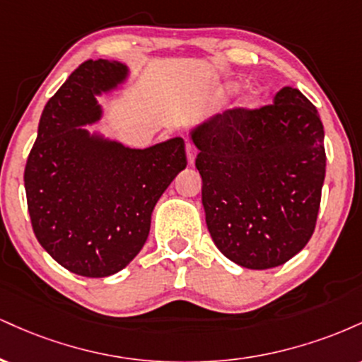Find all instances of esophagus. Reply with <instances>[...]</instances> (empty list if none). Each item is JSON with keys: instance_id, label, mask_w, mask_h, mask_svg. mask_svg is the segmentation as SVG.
I'll list each match as a JSON object with an SVG mask.
<instances>
[{"instance_id": "1", "label": "esophagus", "mask_w": 362, "mask_h": 362, "mask_svg": "<svg viewBox=\"0 0 362 362\" xmlns=\"http://www.w3.org/2000/svg\"><path fill=\"white\" fill-rule=\"evenodd\" d=\"M185 151H187V161H189V165H192L195 161V155H197V151H195V148L192 146V144H187Z\"/></svg>"}]
</instances>
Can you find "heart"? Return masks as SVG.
I'll use <instances>...</instances> for the list:
<instances>
[{
  "mask_svg": "<svg viewBox=\"0 0 362 362\" xmlns=\"http://www.w3.org/2000/svg\"><path fill=\"white\" fill-rule=\"evenodd\" d=\"M236 88V85H226L224 88L221 90V95H228L231 93ZM257 102H259V93H257L255 90H248L245 91L242 95V98H240V107H245V109H250V107H255Z\"/></svg>",
  "mask_w": 362,
  "mask_h": 362,
  "instance_id": "1",
  "label": "heart"
}]
</instances>
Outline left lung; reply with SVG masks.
Masks as SVG:
<instances>
[{
	"mask_svg": "<svg viewBox=\"0 0 362 362\" xmlns=\"http://www.w3.org/2000/svg\"><path fill=\"white\" fill-rule=\"evenodd\" d=\"M323 138L317 109L293 86L272 105L226 110L190 131L207 230L226 259L264 271L305 248L325 180Z\"/></svg>",
	"mask_w": 362,
	"mask_h": 362,
	"instance_id": "left-lung-1",
	"label": "left lung"
}]
</instances>
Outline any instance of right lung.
I'll list each match as a JSON object with an SVG mask.
<instances>
[{"mask_svg": "<svg viewBox=\"0 0 362 362\" xmlns=\"http://www.w3.org/2000/svg\"><path fill=\"white\" fill-rule=\"evenodd\" d=\"M127 78L119 61L83 62L44 107L25 167L37 240L78 276L122 271L146 243L158 199L187 167L182 138L136 149L83 127L102 119L97 97Z\"/></svg>", "mask_w": 362, "mask_h": 362, "instance_id": "right-lung-1", "label": "right lung"}]
</instances>
